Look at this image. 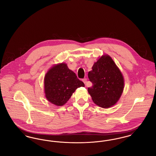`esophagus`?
I'll use <instances>...</instances> for the list:
<instances>
[{
	"mask_svg": "<svg viewBox=\"0 0 156 156\" xmlns=\"http://www.w3.org/2000/svg\"><path fill=\"white\" fill-rule=\"evenodd\" d=\"M82 81L83 82V83H84L85 85L87 84V78H83V79L82 80Z\"/></svg>",
	"mask_w": 156,
	"mask_h": 156,
	"instance_id": "obj_1",
	"label": "esophagus"
}]
</instances>
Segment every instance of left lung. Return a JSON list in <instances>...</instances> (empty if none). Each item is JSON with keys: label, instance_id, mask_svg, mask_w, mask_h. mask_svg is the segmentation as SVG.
Here are the masks:
<instances>
[{"label": "left lung", "instance_id": "obj_1", "mask_svg": "<svg viewBox=\"0 0 156 156\" xmlns=\"http://www.w3.org/2000/svg\"><path fill=\"white\" fill-rule=\"evenodd\" d=\"M92 69L88 75L92 85L88 91L95 104L108 108L118 102L123 92V77L109 55L101 57Z\"/></svg>", "mask_w": 156, "mask_h": 156}]
</instances>
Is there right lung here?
Masks as SVG:
<instances>
[{
    "instance_id": "1",
    "label": "right lung",
    "mask_w": 156,
    "mask_h": 156,
    "mask_svg": "<svg viewBox=\"0 0 156 156\" xmlns=\"http://www.w3.org/2000/svg\"><path fill=\"white\" fill-rule=\"evenodd\" d=\"M84 86L83 82L64 63L52 67L45 76V97L57 106L64 105L76 88Z\"/></svg>"
}]
</instances>
